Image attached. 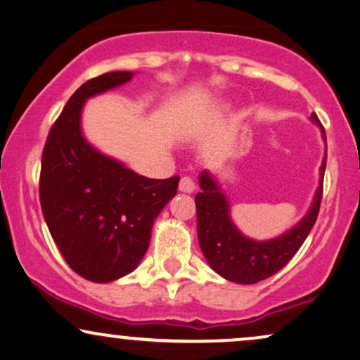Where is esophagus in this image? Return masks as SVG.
Returning a JSON list of instances; mask_svg holds the SVG:
<instances>
[{
  "instance_id": "34e87169",
  "label": "esophagus",
  "mask_w": 360,
  "mask_h": 360,
  "mask_svg": "<svg viewBox=\"0 0 360 360\" xmlns=\"http://www.w3.org/2000/svg\"><path fill=\"white\" fill-rule=\"evenodd\" d=\"M179 188L181 190V192L192 193L193 190H195V181H193L192 176H188V175L181 176V179H180V185H179Z\"/></svg>"
}]
</instances>
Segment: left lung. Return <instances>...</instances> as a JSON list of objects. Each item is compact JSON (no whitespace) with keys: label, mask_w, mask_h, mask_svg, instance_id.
<instances>
[{"label":"left lung","mask_w":360,"mask_h":360,"mask_svg":"<svg viewBox=\"0 0 360 360\" xmlns=\"http://www.w3.org/2000/svg\"><path fill=\"white\" fill-rule=\"evenodd\" d=\"M312 120L322 128L323 140H326V130L316 113H312ZM326 160L327 157L323 158L321 167L322 180L326 173ZM322 184L317 190L312 208L299 225L275 240L254 242L243 237L233 227L224 193L208 176V173L203 172L200 175L202 192L195 195V205H197L198 242L210 267L227 281L238 283H255L277 274L302 247L316 224L322 202Z\"/></svg>","instance_id":"obj_1"}]
</instances>
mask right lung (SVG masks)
I'll use <instances>...</instances> for the list:
<instances>
[{"label":"right lung","mask_w":360,"mask_h":360,"mask_svg":"<svg viewBox=\"0 0 360 360\" xmlns=\"http://www.w3.org/2000/svg\"><path fill=\"white\" fill-rule=\"evenodd\" d=\"M131 72L88 79L66 101L41 155L39 202L66 264L91 282H112L143 259L153 220L180 176L146 179L91 148L79 130L86 98L127 83Z\"/></svg>","instance_id":"1"}]
</instances>
